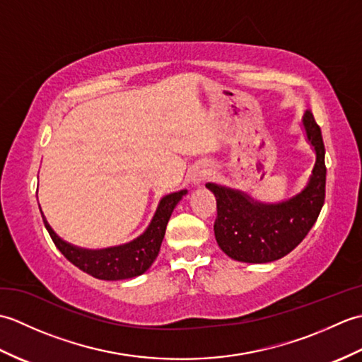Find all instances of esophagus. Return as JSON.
I'll return each instance as SVG.
<instances>
[{"label":"esophagus","mask_w":362,"mask_h":362,"mask_svg":"<svg viewBox=\"0 0 362 362\" xmlns=\"http://www.w3.org/2000/svg\"><path fill=\"white\" fill-rule=\"evenodd\" d=\"M206 175H209V171H205V169H199V171H196V173L193 174L194 185H199V183H201Z\"/></svg>","instance_id":"34e87169"}]
</instances>
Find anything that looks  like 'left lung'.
Instances as JSON below:
<instances>
[{"label":"left lung","mask_w":362,"mask_h":362,"mask_svg":"<svg viewBox=\"0 0 362 362\" xmlns=\"http://www.w3.org/2000/svg\"><path fill=\"white\" fill-rule=\"evenodd\" d=\"M302 124L316 152V165L302 193L279 204L253 201L240 189L206 183L216 197L214 236L221 250L243 263H271L294 250L305 240L325 202V146L320 127L306 110Z\"/></svg>","instance_id":"left-lung-1"}]
</instances>
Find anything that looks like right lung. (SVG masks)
<instances>
[{
    "mask_svg": "<svg viewBox=\"0 0 362 362\" xmlns=\"http://www.w3.org/2000/svg\"><path fill=\"white\" fill-rule=\"evenodd\" d=\"M185 194L187 189H182L165 196L160 201L153 219L143 235L127 244L107 249H82L66 243L56 235L43 213L42 218L52 243L76 267L99 280H126L144 274L156 261L161 241L165 238L168 221L171 218L175 205Z\"/></svg>",
    "mask_w": 362,
    "mask_h": 362,
    "instance_id": "obj_1",
    "label": "right lung"
}]
</instances>
